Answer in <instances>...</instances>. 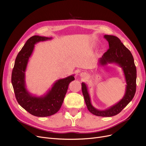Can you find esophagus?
I'll list each match as a JSON object with an SVG mask.
<instances>
[{
  "label": "esophagus",
  "mask_w": 146,
  "mask_h": 146,
  "mask_svg": "<svg viewBox=\"0 0 146 146\" xmlns=\"http://www.w3.org/2000/svg\"><path fill=\"white\" fill-rule=\"evenodd\" d=\"M80 75H81V76H82V77H83V76H85V75H86V74H85V73H81L80 74Z\"/></svg>",
  "instance_id": "obj_1"
}]
</instances>
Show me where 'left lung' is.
Returning a JSON list of instances; mask_svg holds the SVG:
<instances>
[{
  "label": "left lung",
  "instance_id": "1",
  "mask_svg": "<svg viewBox=\"0 0 146 146\" xmlns=\"http://www.w3.org/2000/svg\"><path fill=\"white\" fill-rule=\"evenodd\" d=\"M108 41L109 49L99 59L98 66H105L108 64H118L122 69L126 82L125 94L117 104L104 110H99L92 105L85 83H82V94L88 110L99 117H112L119 113L131 101L136 91L137 70L131 52L122 44L119 38L113 35H105Z\"/></svg>",
  "mask_w": 146,
  "mask_h": 146
}]
</instances>
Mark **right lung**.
<instances>
[{
    "mask_svg": "<svg viewBox=\"0 0 146 146\" xmlns=\"http://www.w3.org/2000/svg\"><path fill=\"white\" fill-rule=\"evenodd\" d=\"M52 38L34 35L27 41L15 61L12 73V84L18 104L33 115L45 117L57 112L63 102L68 85L74 80V74L56 81L52 86L43 96L32 95L26 88L25 72L35 44Z\"/></svg>",
    "mask_w": 146,
    "mask_h": 146,
    "instance_id": "right-lung-1",
    "label": "right lung"
}]
</instances>
